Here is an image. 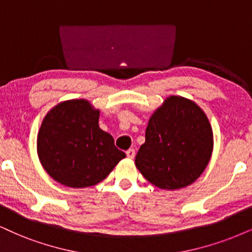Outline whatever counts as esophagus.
Here are the masks:
<instances>
[{
  "label": "esophagus",
  "instance_id": "esophagus-1",
  "mask_svg": "<svg viewBox=\"0 0 252 252\" xmlns=\"http://www.w3.org/2000/svg\"><path fill=\"white\" fill-rule=\"evenodd\" d=\"M126 155L127 158H129V159H133V158L135 157V151L133 150V148H129L128 151H126Z\"/></svg>",
  "mask_w": 252,
  "mask_h": 252
}]
</instances>
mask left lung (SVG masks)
<instances>
[{
  "mask_svg": "<svg viewBox=\"0 0 252 252\" xmlns=\"http://www.w3.org/2000/svg\"><path fill=\"white\" fill-rule=\"evenodd\" d=\"M212 152L213 131L204 112L194 101L172 95L148 121L135 166L154 186L173 190L191 185Z\"/></svg>",
  "mask_w": 252,
  "mask_h": 252,
  "instance_id": "obj_1",
  "label": "left lung"
}]
</instances>
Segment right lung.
Listing matches in <instances>:
<instances>
[{
  "instance_id": "add662e5",
  "label": "right lung",
  "mask_w": 252,
  "mask_h": 252,
  "mask_svg": "<svg viewBox=\"0 0 252 252\" xmlns=\"http://www.w3.org/2000/svg\"><path fill=\"white\" fill-rule=\"evenodd\" d=\"M99 111L88 100L61 102L46 114L37 136L39 161L52 179L71 188L94 186L126 157L99 128Z\"/></svg>"
}]
</instances>
